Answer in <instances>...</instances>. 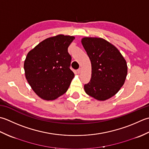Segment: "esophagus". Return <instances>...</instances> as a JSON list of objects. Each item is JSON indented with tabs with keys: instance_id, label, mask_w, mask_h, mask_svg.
Returning <instances> with one entry per match:
<instances>
[{
	"instance_id": "1",
	"label": "esophagus",
	"mask_w": 149,
	"mask_h": 149,
	"mask_svg": "<svg viewBox=\"0 0 149 149\" xmlns=\"http://www.w3.org/2000/svg\"><path fill=\"white\" fill-rule=\"evenodd\" d=\"M81 68H80V69H78V70H77V72H78V73H80L81 72Z\"/></svg>"
}]
</instances>
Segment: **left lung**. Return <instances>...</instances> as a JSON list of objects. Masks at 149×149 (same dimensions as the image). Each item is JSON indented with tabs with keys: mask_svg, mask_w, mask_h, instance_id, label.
Returning a JSON list of instances; mask_svg holds the SVG:
<instances>
[{
	"mask_svg": "<svg viewBox=\"0 0 149 149\" xmlns=\"http://www.w3.org/2000/svg\"><path fill=\"white\" fill-rule=\"evenodd\" d=\"M81 44L91 63V78L84 86L87 95L98 101L119 91L127 74L125 59L110 42L100 37H84Z\"/></svg>",
	"mask_w": 149,
	"mask_h": 149,
	"instance_id": "left-lung-1",
	"label": "left lung"
}]
</instances>
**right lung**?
I'll use <instances>...</instances> for the list:
<instances>
[{
	"label": "right lung",
	"instance_id": "add662e5",
	"mask_svg": "<svg viewBox=\"0 0 149 149\" xmlns=\"http://www.w3.org/2000/svg\"><path fill=\"white\" fill-rule=\"evenodd\" d=\"M75 38L58 35L40 42L30 50L24 63L25 77L36 95L42 100H54L65 93L74 74L69 66V45Z\"/></svg>",
	"mask_w": 149,
	"mask_h": 149
}]
</instances>
